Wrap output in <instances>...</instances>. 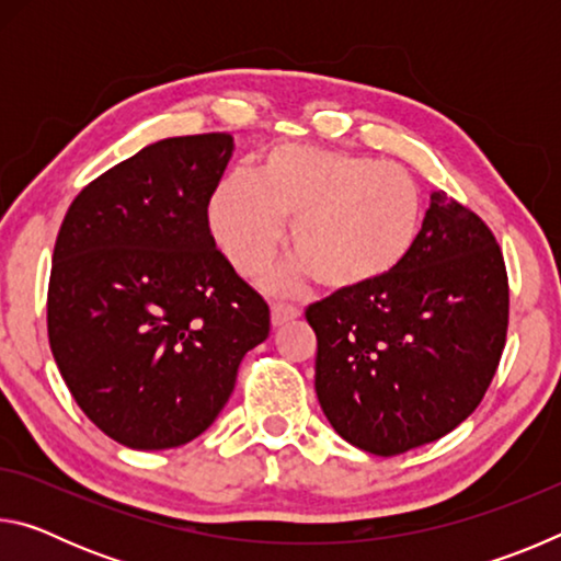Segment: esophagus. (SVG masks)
Returning a JSON list of instances; mask_svg holds the SVG:
<instances>
[{
  "label": "esophagus",
  "instance_id": "esophagus-1",
  "mask_svg": "<svg viewBox=\"0 0 561 561\" xmlns=\"http://www.w3.org/2000/svg\"><path fill=\"white\" fill-rule=\"evenodd\" d=\"M301 311L294 307V304H287V301H274L272 304V324L274 327H284L289 324V321L299 319Z\"/></svg>",
  "mask_w": 561,
  "mask_h": 561
}]
</instances>
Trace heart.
Segmentation results:
<instances>
[{"mask_svg": "<svg viewBox=\"0 0 561 561\" xmlns=\"http://www.w3.org/2000/svg\"><path fill=\"white\" fill-rule=\"evenodd\" d=\"M287 220L297 260L277 274L279 287L314 277L348 294L405 267L423 240L425 203L401 168L294 144L272 148L257 178H225L210 201L215 242L242 274L267 267Z\"/></svg>", "mask_w": 561, "mask_h": 561, "instance_id": "b5f03b06", "label": "heart"}]
</instances>
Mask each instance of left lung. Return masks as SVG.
I'll list each match as a JSON object with an SVG mask.
<instances>
[{"label": "left lung", "mask_w": 561, "mask_h": 561, "mask_svg": "<svg viewBox=\"0 0 561 561\" xmlns=\"http://www.w3.org/2000/svg\"><path fill=\"white\" fill-rule=\"evenodd\" d=\"M507 319L510 284L495 234L438 190L403 270L307 309L321 411L341 438L381 458L438 440L480 405Z\"/></svg>", "instance_id": "1"}]
</instances>
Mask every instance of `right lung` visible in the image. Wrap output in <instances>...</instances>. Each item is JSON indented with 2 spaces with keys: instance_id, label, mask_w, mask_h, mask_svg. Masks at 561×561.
Wrapping results in <instances>:
<instances>
[{
  "instance_id": "1",
  "label": "right lung",
  "mask_w": 561,
  "mask_h": 561,
  "mask_svg": "<svg viewBox=\"0 0 561 561\" xmlns=\"http://www.w3.org/2000/svg\"><path fill=\"white\" fill-rule=\"evenodd\" d=\"M230 133L138 150L76 195L54 244L46 329L93 425L136 450L210 428L270 307L215 247L207 205Z\"/></svg>"
}]
</instances>
